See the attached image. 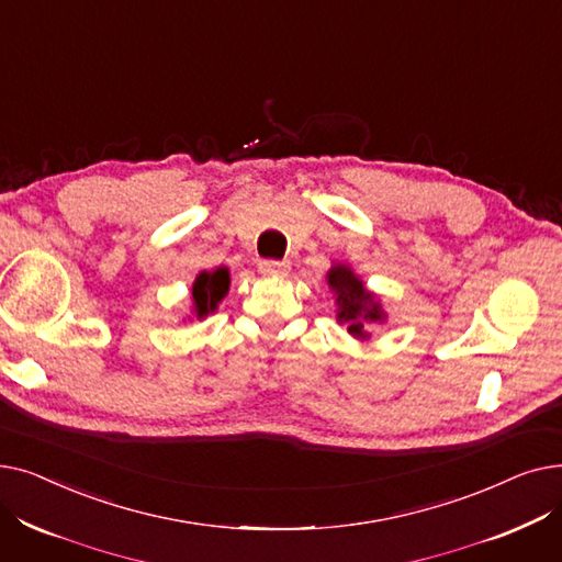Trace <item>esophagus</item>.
I'll return each mask as SVG.
<instances>
[{
    "instance_id": "34e87169",
    "label": "esophagus",
    "mask_w": 562,
    "mask_h": 562,
    "mask_svg": "<svg viewBox=\"0 0 562 562\" xmlns=\"http://www.w3.org/2000/svg\"><path fill=\"white\" fill-rule=\"evenodd\" d=\"M259 273L261 276H286L289 273V263L286 261L263 259V261H259Z\"/></svg>"
}]
</instances>
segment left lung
Masks as SVG:
<instances>
[{"instance_id":"left-lung-1","label":"left lung","mask_w":562,"mask_h":562,"mask_svg":"<svg viewBox=\"0 0 562 562\" xmlns=\"http://www.w3.org/2000/svg\"><path fill=\"white\" fill-rule=\"evenodd\" d=\"M326 282L335 296L337 321L344 323L350 337H356L360 341L371 339L369 328L375 326V323L387 321L382 299L371 289H367L364 280L344 261L330 266V271L326 273Z\"/></svg>"}]
</instances>
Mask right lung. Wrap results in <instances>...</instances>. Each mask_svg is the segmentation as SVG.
Masks as SVG:
<instances>
[{"label": "right lung", "instance_id": "right-lung-1", "mask_svg": "<svg viewBox=\"0 0 562 562\" xmlns=\"http://www.w3.org/2000/svg\"><path fill=\"white\" fill-rule=\"evenodd\" d=\"M229 291V269L227 266H216L212 271H200L191 286V307L189 321L206 318L218 310V303L227 296Z\"/></svg>", "mask_w": 562, "mask_h": 562}]
</instances>
